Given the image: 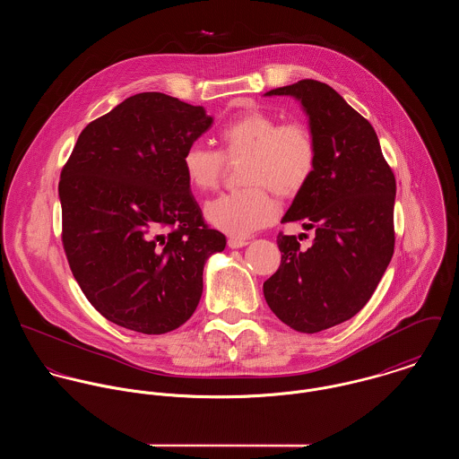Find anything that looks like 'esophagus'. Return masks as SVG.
Instances as JSON below:
<instances>
[{
  "mask_svg": "<svg viewBox=\"0 0 459 459\" xmlns=\"http://www.w3.org/2000/svg\"><path fill=\"white\" fill-rule=\"evenodd\" d=\"M249 242L247 240H242V238H230L228 240V247L230 249H240V247H246Z\"/></svg>",
  "mask_w": 459,
  "mask_h": 459,
  "instance_id": "esophagus-1",
  "label": "esophagus"
}]
</instances>
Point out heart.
Masks as SVG:
<instances>
[{
  "label": "heart",
  "instance_id": "obj_1",
  "mask_svg": "<svg viewBox=\"0 0 459 459\" xmlns=\"http://www.w3.org/2000/svg\"><path fill=\"white\" fill-rule=\"evenodd\" d=\"M219 141L224 157L246 155L242 182L247 187L204 204L206 221L230 237H247L273 221L277 204L270 191L290 199L299 196L313 178L318 152L313 134L302 124L281 126L277 117L253 109L222 126ZM222 155L201 143L186 148L182 168L196 191L206 193L217 186Z\"/></svg>",
  "mask_w": 459,
  "mask_h": 459
}]
</instances>
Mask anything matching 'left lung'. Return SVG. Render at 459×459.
Wrapping results in <instances>:
<instances>
[{
  "mask_svg": "<svg viewBox=\"0 0 459 459\" xmlns=\"http://www.w3.org/2000/svg\"><path fill=\"white\" fill-rule=\"evenodd\" d=\"M300 102L316 143V168L282 222L315 230L302 249L279 233L277 272L263 282L272 313L288 327L322 332L355 316L394 255L395 178L371 124L333 88L315 79L264 93Z\"/></svg>",
  "mask_w": 459,
  "mask_h": 459,
  "instance_id": "8db88e82",
  "label": "left lung"
}]
</instances>
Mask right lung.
I'll return each mask as SVG.
<instances>
[{"instance_id":"add662e5","label":"right lung","mask_w":459,"mask_h":459,"mask_svg":"<svg viewBox=\"0 0 459 459\" xmlns=\"http://www.w3.org/2000/svg\"><path fill=\"white\" fill-rule=\"evenodd\" d=\"M213 118L201 106L144 91L79 134L58 193L70 270L109 322L141 333L184 325L206 260L226 237L210 230L182 155Z\"/></svg>"}]
</instances>
